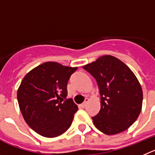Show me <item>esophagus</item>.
I'll use <instances>...</instances> for the list:
<instances>
[{"label": "esophagus", "mask_w": 155, "mask_h": 155, "mask_svg": "<svg viewBox=\"0 0 155 155\" xmlns=\"http://www.w3.org/2000/svg\"><path fill=\"white\" fill-rule=\"evenodd\" d=\"M88 102H89V99L86 98V100H85V101L83 102V104H80V105H79V107H82V108H84V107L86 106V104H88Z\"/></svg>", "instance_id": "esophagus-1"}]
</instances>
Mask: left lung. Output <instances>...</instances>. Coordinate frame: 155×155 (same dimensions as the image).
Segmentation results:
<instances>
[{
  "label": "left lung",
  "instance_id": "obj_1",
  "mask_svg": "<svg viewBox=\"0 0 155 155\" xmlns=\"http://www.w3.org/2000/svg\"><path fill=\"white\" fill-rule=\"evenodd\" d=\"M83 69L96 79L100 94V110L93 117L95 127L107 135L126 130L141 111L142 88L133 72L116 57L105 55Z\"/></svg>",
  "mask_w": 155,
  "mask_h": 155
}]
</instances>
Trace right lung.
Segmentation results:
<instances>
[{
    "label": "right lung",
    "mask_w": 155,
    "mask_h": 155,
    "mask_svg": "<svg viewBox=\"0 0 155 155\" xmlns=\"http://www.w3.org/2000/svg\"><path fill=\"white\" fill-rule=\"evenodd\" d=\"M78 67L46 62L28 72L17 97L24 119L45 137L62 134L71 126L78 107L67 97V83Z\"/></svg>",
    "instance_id": "obj_1"
}]
</instances>
